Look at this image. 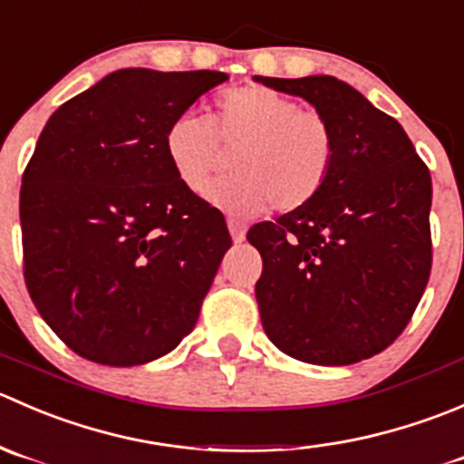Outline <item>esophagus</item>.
I'll use <instances>...</instances> for the list:
<instances>
[{"mask_svg":"<svg viewBox=\"0 0 464 464\" xmlns=\"http://www.w3.org/2000/svg\"><path fill=\"white\" fill-rule=\"evenodd\" d=\"M227 230H230V237L234 243H241L243 238H246V227H243L238 221H232L230 218V221H227Z\"/></svg>","mask_w":464,"mask_h":464,"instance_id":"esophagus-1","label":"esophagus"}]
</instances>
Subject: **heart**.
Wrapping results in <instances>:
<instances>
[{
  "label": "heart",
  "mask_w": 464,
  "mask_h": 464,
  "mask_svg": "<svg viewBox=\"0 0 464 464\" xmlns=\"http://www.w3.org/2000/svg\"><path fill=\"white\" fill-rule=\"evenodd\" d=\"M223 149H241L234 176L209 185L208 198L234 217L266 209L295 212L327 182L336 135L323 112L300 108L270 87L246 85L217 101L214 117L196 110L178 114L164 135V153L185 189H205L223 160Z\"/></svg>",
  "instance_id": "b5f03b06"
}]
</instances>
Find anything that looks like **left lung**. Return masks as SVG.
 Listing matches in <instances>:
<instances>
[{"mask_svg":"<svg viewBox=\"0 0 464 464\" xmlns=\"http://www.w3.org/2000/svg\"><path fill=\"white\" fill-rule=\"evenodd\" d=\"M256 82L302 96L329 119L334 167L304 208L256 223L247 241L264 332L284 354L352 365L406 329L430 275V173L397 119L334 76Z\"/></svg>","mask_w":464,"mask_h":464,"instance_id":"1","label":"left lung"}]
</instances>
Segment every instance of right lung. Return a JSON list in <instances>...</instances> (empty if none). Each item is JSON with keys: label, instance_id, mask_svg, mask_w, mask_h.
I'll return each mask as SVG.
<instances>
[{"label": "right lung", "instance_id": "obj_1", "mask_svg": "<svg viewBox=\"0 0 464 464\" xmlns=\"http://www.w3.org/2000/svg\"><path fill=\"white\" fill-rule=\"evenodd\" d=\"M223 72L117 70L63 103L20 189L29 295L70 350L114 368L176 350L223 255L226 218L164 153L178 114Z\"/></svg>", "mask_w": 464, "mask_h": 464}]
</instances>
